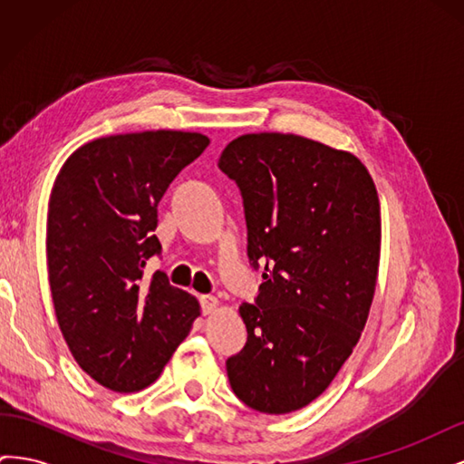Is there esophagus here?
Returning a JSON list of instances; mask_svg holds the SVG:
<instances>
[{"mask_svg": "<svg viewBox=\"0 0 464 464\" xmlns=\"http://www.w3.org/2000/svg\"><path fill=\"white\" fill-rule=\"evenodd\" d=\"M201 305H203V314L210 315V314H215L218 310L220 302L215 296H203L201 298Z\"/></svg>", "mask_w": 464, "mask_h": 464, "instance_id": "esophagus-1", "label": "esophagus"}]
</instances>
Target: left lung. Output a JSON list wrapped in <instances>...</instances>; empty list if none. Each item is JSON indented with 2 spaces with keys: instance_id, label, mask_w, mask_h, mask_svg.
<instances>
[{
  "instance_id": "1",
  "label": "left lung",
  "mask_w": 464,
  "mask_h": 464,
  "mask_svg": "<svg viewBox=\"0 0 464 464\" xmlns=\"http://www.w3.org/2000/svg\"><path fill=\"white\" fill-rule=\"evenodd\" d=\"M218 166L242 191L247 256L265 280L237 310L247 343L228 358V379L249 409L288 414L331 385L366 327L382 254L377 189L353 152L294 133L240 135Z\"/></svg>"
}]
</instances>
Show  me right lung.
<instances>
[{
    "mask_svg": "<svg viewBox=\"0 0 464 464\" xmlns=\"http://www.w3.org/2000/svg\"><path fill=\"white\" fill-rule=\"evenodd\" d=\"M208 141L174 130L101 137L55 176L46 220L55 319L79 368L110 391L157 382L201 315L198 298L143 269L162 249L159 201Z\"/></svg>",
    "mask_w": 464,
    "mask_h": 464,
    "instance_id": "obj_1",
    "label": "right lung"
}]
</instances>
